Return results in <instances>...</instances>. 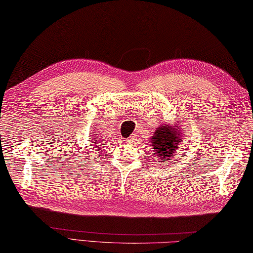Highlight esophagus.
<instances>
[{"label": "esophagus", "mask_w": 253, "mask_h": 253, "mask_svg": "<svg viewBox=\"0 0 253 253\" xmlns=\"http://www.w3.org/2000/svg\"><path fill=\"white\" fill-rule=\"evenodd\" d=\"M136 140H137L136 136H135V135H131L129 138L126 139V142H128V143H133Z\"/></svg>", "instance_id": "34e87169"}]
</instances>
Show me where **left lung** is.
Segmentation results:
<instances>
[{
  "instance_id": "8db88e82",
  "label": "left lung",
  "mask_w": 253,
  "mask_h": 253,
  "mask_svg": "<svg viewBox=\"0 0 253 253\" xmlns=\"http://www.w3.org/2000/svg\"><path fill=\"white\" fill-rule=\"evenodd\" d=\"M178 118V117H177ZM179 120H177L173 125L170 124H162L155 129L153 136L150 137L153 152L157 155L159 162H165L174 157L184 142V133H182ZM186 135V133H185Z\"/></svg>"
}]
</instances>
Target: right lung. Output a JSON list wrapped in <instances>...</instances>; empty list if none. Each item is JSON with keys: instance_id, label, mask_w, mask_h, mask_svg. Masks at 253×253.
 Returning a JSON list of instances; mask_svg holds the SVG:
<instances>
[{"instance_id": "right-lung-1", "label": "right lung", "mask_w": 253, "mask_h": 253, "mask_svg": "<svg viewBox=\"0 0 253 253\" xmlns=\"http://www.w3.org/2000/svg\"><path fill=\"white\" fill-rule=\"evenodd\" d=\"M99 133H93V135H91V138L89 139V144H91L90 148L91 149H95V151H99V150L101 149V142H103V140H100V138L98 137Z\"/></svg>"}]
</instances>
